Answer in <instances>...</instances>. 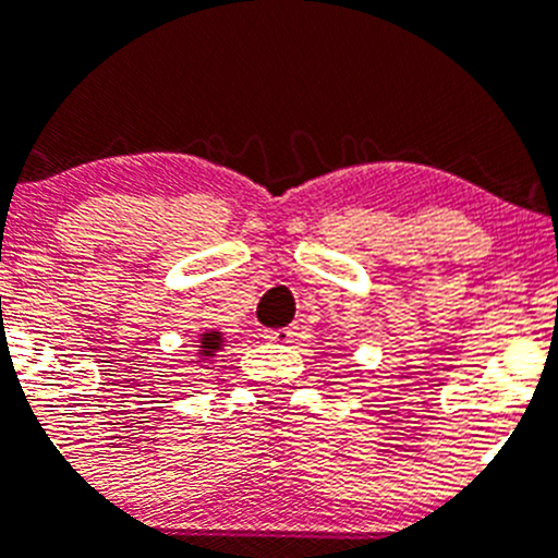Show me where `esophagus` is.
Returning <instances> with one entry per match:
<instances>
[{
    "instance_id": "34e87169",
    "label": "esophagus",
    "mask_w": 558,
    "mask_h": 558,
    "mask_svg": "<svg viewBox=\"0 0 558 558\" xmlns=\"http://www.w3.org/2000/svg\"><path fill=\"white\" fill-rule=\"evenodd\" d=\"M264 338L272 340V343H291L296 338V327H280V329H267Z\"/></svg>"
}]
</instances>
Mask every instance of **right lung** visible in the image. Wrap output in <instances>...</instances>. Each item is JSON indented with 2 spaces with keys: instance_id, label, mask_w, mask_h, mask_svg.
I'll use <instances>...</instances> for the list:
<instances>
[{
  "instance_id": "right-lung-1",
  "label": "right lung",
  "mask_w": 558,
  "mask_h": 558,
  "mask_svg": "<svg viewBox=\"0 0 558 558\" xmlns=\"http://www.w3.org/2000/svg\"><path fill=\"white\" fill-rule=\"evenodd\" d=\"M223 332L207 329V332H202V338H198V356H202V360H209V356H215L223 349Z\"/></svg>"
}]
</instances>
